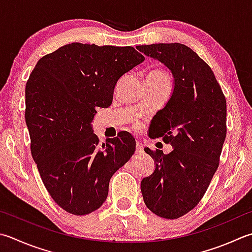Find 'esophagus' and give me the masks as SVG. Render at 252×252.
I'll return each instance as SVG.
<instances>
[{
    "label": "esophagus",
    "instance_id": "esophagus-1",
    "mask_svg": "<svg viewBox=\"0 0 252 252\" xmlns=\"http://www.w3.org/2000/svg\"><path fill=\"white\" fill-rule=\"evenodd\" d=\"M135 154H137V155H142V154H144V149H143L142 143H140V142H136Z\"/></svg>",
    "mask_w": 252,
    "mask_h": 252
}]
</instances>
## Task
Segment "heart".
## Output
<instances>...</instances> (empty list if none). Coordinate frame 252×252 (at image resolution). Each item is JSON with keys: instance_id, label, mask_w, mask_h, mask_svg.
<instances>
[{"instance_id": "1", "label": "heart", "mask_w": 252, "mask_h": 252, "mask_svg": "<svg viewBox=\"0 0 252 252\" xmlns=\"http://www.w3.org/2000/svg\"><path fill=\"white\" fill-rule=\"evenodd\" d=\"M150 74H153V75H157V76H167L166 74L164 72H161V71H154V72H152Z\"/></svg>"}]
</instances>
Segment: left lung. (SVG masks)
I'll return each instance as SVG.
<instances>
[{
    "instance_id": "left-lung-1",
    "label": "left lung",
    "mask_w": 252,
    "mask_h": 252,
    "mask_svg": "<svg viewBox=\"0 0 252 252\" xmlns=\"http://www.w3.org/2000/svg\"><path fill=\"white\" fill-rule=\"evenodd\" d=\"M146 57L168 67L174 88L153 117L149 134L172 146L169 154L144 149L155 170L141 181L143 200L153 213L175 220L203 198L219 167L226 137V99L213 71L181 43L137 46Z\"/></svg>"
}]
</instances>
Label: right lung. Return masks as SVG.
Listing matches in <instances>:
<instances>
[{"label": "right lung", "mask_w": 252, "mask_h": 252, "mask_svg": "<svg viewBox=\"0 0 252 252\" xmlns=\"http://www.w3.org/2000/svg\"><path fill=\"white\" fill-rule=\"evenodd\" d=\"M144 59L133 47L73 42L42 57L28 78L32 158L51 198L68 213L99 209L112 175L135 151L126 131L99 144L92 122L97 107L111 105L119 78Z\"/></svg>", "instance_id": "add662e5"}]
</instances>
